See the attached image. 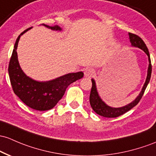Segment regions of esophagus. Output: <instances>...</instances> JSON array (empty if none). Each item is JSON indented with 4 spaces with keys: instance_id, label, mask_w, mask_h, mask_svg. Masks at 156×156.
I'll return each mask as SVG.
<instances>
[{
    "instance_id": "obj_1",
    "label": "esophagus",
    "mask_w": 156,
    "mask_h": 156,
    "mask_svg": "<svg viewBox=\"0 0 156 156\" xmlns=\"http://www.w3.org/2000/svg\"><path fill=\"white\" fill-rule=\"evenodd\" d=\"M94 74H95V71L92 68H87L84 71V76L87 78H90V77L93 76Z\"/></svg>"
}]
</instances>
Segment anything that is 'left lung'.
Segmentation results:
<instances>
[{
	"label": "left lung",
	"mask_w": 156,
	"mask_h": 156,
	"mask_svg": "<svg viewBox=\"0 0 156 156\" xmlns=\"http://www.w3.org/2000/svg\"><path fill=\"white\" fill-rule=\"evenodd\" d=\"M129 41H130L132 46L140 48V49H142V50L146 53L148 56L149 66H148L147 76L146 81H145L144 84V87L143 88H142L141 92H140L138 96L135 99V101H133L131 102L130 104L124 106V107H119V108H114V107H109L108 105H107V104L104 103L103 101L101 99L100 96L98 95V93L95 82L93 79H92V83L91 92H90V105H91L92 109H93L97 114H98L99 115L101 116H103V117H106V118L119 117V116L124 114L125 112H128L129 110H130V109L132 108H133L135 106H136L137 104H138V102L140 101V100L141 99L142 96H143L145 90H146L149 82H150V78H151L152 64H151V61H150V53H149V50L147 47L146 44H144V41L142 40L141 37L138 36L137 35H135V34L129 32Z\"/></svg>",
	"instance_id": "8db88e82"
}]
</instances>
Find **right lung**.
Here are the masks:
<instances>
[{
    "label": "right lung",
    "mask_w": 156,
    "mask_h": 156,
    "mask_svg": "<svg viewBox=\"0 0 156 156\" xmlns=\"http://www.w3.org/2000/svg\"><path fill=\"white\" fill-rule=\"evenodd\" d=\"M43 25L52 30H61V27L57 25L54 27L44 23ZM30 29L31 27L21 32L15 44L8 68L10 82L15 95L26 105L36 110H49L53 108L62 98L69 84L83 78V73L82 72L69 73L46 82L36 81L27 76L18 63L16 49L20 35Z\"/></svg>",
    "instance_id": "right-lung-1"
}]
</instances>
